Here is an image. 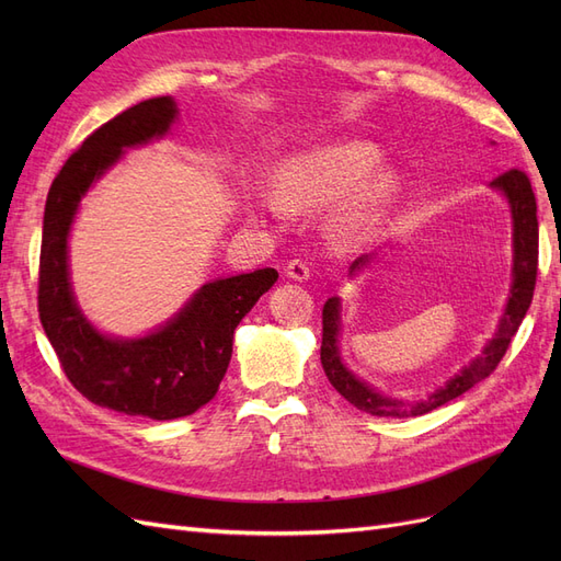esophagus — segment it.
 <instances>
[{"label": "esophagus", "instance_id": "34e87169", "mask_svg": "<svg viewBox=\"0 0 561 561\" xmlns=\"http://www.w3.org/2000/svg\"><path fill=\"white\" fill-rule=\"evenodd\" d=\"M309 264L304 262V260H293L290 264L285 266V274H287V278H293V280H307L309 278Z\"/></svg>", "mask_w": 561, "mask_h": 561}]
</instances>
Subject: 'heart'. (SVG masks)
Returning <instances> with one entry per match:
<instances>
[{
  "label": "heart",
  "instance_id": "1",
  "mask_svg": "<svg viewBox=\"0 0 561 561\" xmlns=\"http://www.w3.org/2000/svg\"><path fill=\"white\" fill-rule=\"evenodd\" d=\"M379 161V149L363 140H344L295 157L283 168L278 196L266 203L283 213V203L295 208H322L353 192L332 219L336 243L355 245L377 227L388 198L396 192V173L390 168L368 173Z\"/></svg>",
  "mask_w": 561,
  "mask_h": 561
}]
</instances>
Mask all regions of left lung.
I'll use <instances>...</instances> for the list:
<instances>
[{"label": "left lung", "instance_id": "left-lung-1", "mask_svg": "<svg viewBox=\"0 0 561 561\" xmlns=\"http://www.w3.org/2000/svg\"><path fill=\"white\" fill-rule=\"evenodd\" d=\"M491 190H496L505 196L507 206L513 215V285L507 295L505 311L499 320L494 336L489 339L486 346L478 358L470 360L458 375L447 379L445 386L431 390L428 398L421 400H404L396 396H386L375 386L358 379L344 365L342 353H339V332H342V299L330 297L322 307V346H320V363L330 383L342 393L353 407L371 416H390V419H407L428 414L437 407L447 404L449 400L463 396L474 383L486 379L496 369L501 358L511 346L515 332L519 330L522 320L531 307L534 287H536V271H538V217H536V196L531 182L517 168L505 171L499 178L489 182ZM375 260V254H363V257L351 264L348 276L360 274Z\"/></svg>", "mask_w": 561, "mask_h": 561}]
</instances>
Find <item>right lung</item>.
Returning a JSON list of instances; mask_svg holds the SVG:
<instances>
[{"mask_svg": "<svg viewBox=\"0 0 561 561\" xmlns=\"http://www.w3.org/2000/svg\"><path fill=\"white\" fill-rule=\"evenodd\" d=\"M178 114L171 95L151 98L83 140L48 190L39 257V318L67 379L98 407L154 421L190 416L215 398L233 330L278 280L276 268L210 280L171 320L133 339L103 334L81 313L67 254L79 203L124 149L163 138Z\"/></svg>", "mask_w": 561, "mask_h": 561, "instance_id": "right-lung-1", "label": "right lung"}]
</instances>
